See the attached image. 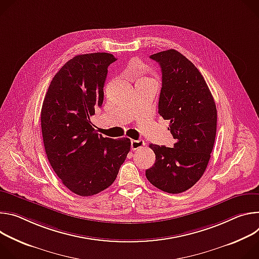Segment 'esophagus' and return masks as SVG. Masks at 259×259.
Listing matches in <instances>:
<instances>
[{"instance_id":"obj_1","label":"esophagus","mask_w":259,"mask_h":259,"mask_svg":"<svg viewBox=\"0 0 259 259\" xmlns=\"http://www.w3.org/2000/svg\"><path fill=\"white\" fill-rule=\"evenodd\" d=\"M144 146H145V142L143 140H132L131 141V147L133 150L143 148Z\"/></svg>"}]
</instances>
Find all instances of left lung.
<instances>
[{
    "label": "left lung",
    "mask_w": 259,
    "mask_h": 259,
    "mask_svg": "<svg viewBox=\"0 0 259 259\" xmlns=\"http://www.w3.org/2000/svg\"><path fill=\"white\" fill-rule=\"evenodd\" d=\"M161 68L158 113L169 121L174 147L150 144L156 159L146 169L148 181L167 193H181L205 173L213 150L217 110L197 68L175 49L150 55Z\"/></svg>",
    "instance_id": "left-lung-1"
}]
</instances>
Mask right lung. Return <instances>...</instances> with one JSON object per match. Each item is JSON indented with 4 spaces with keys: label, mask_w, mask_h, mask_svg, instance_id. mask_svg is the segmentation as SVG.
Wrapping results in <instances>:
<instances>
[{
    "label": "right lung",
    "mask_w": 259,
    "mask_h": 259,
    "mask_svg": "<svg viewBox=\"0 0 259 259\" xmlns=\"http://www.w3.org/2000/svg\"><path fill=\"white\" fill-rule=\"evenodd\" d=\"M116 61L106 52L74 56L50 82L41 110L47 158L63 184L80 196L108 188L131 149V140L104 138L91 117L104 101L108 67Z\"/></svg>",
    "instance_id": "add662e5"
}]
</instances>
